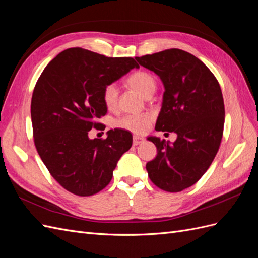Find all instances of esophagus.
I'll return each mask as SVG.
<instances>
[{
  "label": "esophagus",
  "instance_id": "34e87169",
  "mask_svg": "<svg viewBox=\"0 0 258 258\" xmlns=\"http://www.w3.org/2000/svg\"><path fill=\"white\" fill-rule=\"evenodd\" d=\"M144 141V139L142 137H139V136H134V145H139L141 144Z\"/></svg>",
  "mask_w": 258,
  "mask_h": 258
}]
</instances>
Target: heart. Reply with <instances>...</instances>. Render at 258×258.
I'll return each instance as SVG.
<instances>
[{"instance_id":"obj_1","label":"heart","mask_w":258,"mask_h":258,"mask_svg":"<svg viewBox=\"0 0 258 258\" xmlns=\"http://www.w3.org/2000/svg\"><path fill=\"white\" fill-rule=\"evenodd\" d=\"M126 84L144 98L153 96L156 87H157L155 77L146 71L134 72L128 76ZM102 99L108 110H113L116 107L117 100H118V90H117L115 85L111 84L106 86L102 92ZM151 122L152 116L150 114H132L122 117L121 119L117 121V126L136 132V134H142V132H145L148 129Z\"/></svg>"}]
</instances>
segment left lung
Here are the masks:
<instances>
[{
  "instance_id": "left-lung-1",
  "label": "left lung",
  "mask_w": 258,
  "mask_h": 258,
  "mask_svg": "<svg viewBox=\"0 0 258 258\" xmlns=\"http://www.w3.org/2000/svg\"><path fill=\"white\" fill-rule=\"evenodd\" d=\"M136 59L165 86L155 129L177 136L173 143L147 138L157 147V156L146 163L148 176L162 190L182 191L206 173L221 145L225 107L220 84L204 62L181 49Z\"/></svg>"
}]
</instances>
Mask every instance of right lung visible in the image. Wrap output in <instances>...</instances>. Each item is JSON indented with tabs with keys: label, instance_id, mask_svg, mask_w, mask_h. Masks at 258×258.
<instances>
[{
	"label": "right lung",
	"instance_id": "obj_1",
	"mask_svg": "<svg viewBox=\"0 0 258 258\" xmlns=\"http://www.w3.org/2000/svg\"><path fill=\"white\" fill-rule=\"evenodd\" d=\"M134 58H108L80 47L60 52L44 69L31 101L34 144L51 176L68 191L91 196L111 182L121 155L132 145L123 129L89 139L107 112L102 92L131 69Z\"/></svg>",
	"mask_w": 258,
	"mask_h": 258
}]
</instances>
